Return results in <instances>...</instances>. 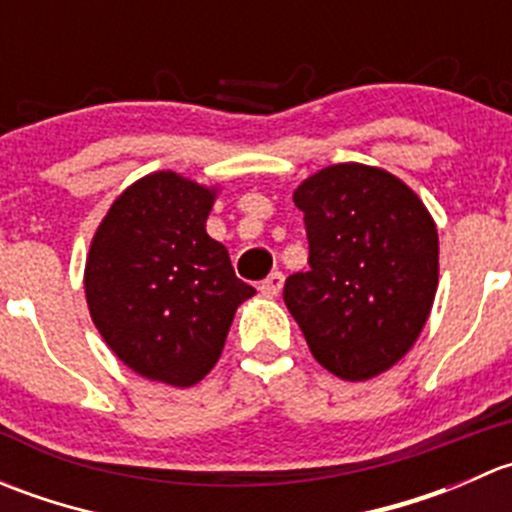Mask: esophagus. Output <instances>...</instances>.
I'll return each mask as SVG.
<instances>
[{"label":"esophagus","mask_w":512,"mask_h":512,"mask_svg":"<svg viewBox=\"0 0 512 512\" xmlns=\"http://www.w3.org/2000/svg\"><path fill=\"white\" fill-rule=\"evenodd\" d=\"M282 287H285V275H282V272H272L267 280H262L260 292L265 294V297H277V294L282 292Z\"/></svg>","instance_id":"1"}]
</instances>
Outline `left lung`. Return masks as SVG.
I'll return each instance as SVG.
<instances>
[{
  "label": "left lung",
  "instance_id": "8db88e82",
  "mask_svg": "<svg viewBox=\"0 0 512 512\" xmlns=\"http://www.w3.org/2000/svg\"><path fill=\"white\" fill-rule=\"evenodd\" d=\"M309 270L285 304L314 359L344 381L391 369L418 339L438 287V232L426 205L381 168L337 163L294 190Z\"/></svg>",
  "mask_w": 512,
  "mask_h": 512
}]
</instances>
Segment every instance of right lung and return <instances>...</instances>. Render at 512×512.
Returning a JSON list of instances; mask_svg holds the SVG:
<instances>
[{
  "mask_svg": "<svg viewBox=\"0 0 512 512\" xmlns=\"http://www.w3.org/2000/svg\"><path fill=\"white\" fill-rule=\"evenodd\" d=\"M213 203L215 188L173 170L146 175L113 200L86 260L103 342L136 374L180 389L213 369L237 307L255 294L205 232Z\"/></svg>",
  "mask_w": 512,
  "mask_h": 512,
  "instance_id": "obj_1",
  "label": "right lung"
}]
</instances>
